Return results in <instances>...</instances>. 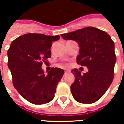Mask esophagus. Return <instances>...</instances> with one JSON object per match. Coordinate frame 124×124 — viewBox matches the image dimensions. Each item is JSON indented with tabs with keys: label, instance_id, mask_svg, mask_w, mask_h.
Segmentation results:
<instances>
[{
	"label": "esophagus",
	"instance_id": "obj_1",
	"mask_svg": "<svg viewBox=\"0 0 124 124\" xmlns=\"http://www.w3.org/2000/svg\"><path fill=\"white\" fill-rule=\"evenodd\" d=\"M69 70H65V73H66V72H68Z\"/></svg>",
	"mask_w": 124,
	"mask_h": 124
}]
</instances>
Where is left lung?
Wrapping results in <instances>:
<instances>
[{
	"mask_svg": "<svg viewBox=\"0 0 124 124\" xmlns=\"http://www.w3.org/2000/svg\"><path fill=\"white\" fill-rule=\"evenodd\" d=\"M61 35L65 40H74L79 43L77 63L88 69L83 74L76 68L72 70L75 77L70 86L73 97L82 103L96 102L106 92L114 78L116 62L114 42L106 31L93 27Z\"/></svg>",
	"mask_w": 124,
	"mask_h": 124,
	"instance_id": "1",
	"label": "left lung"
}]
</instances>
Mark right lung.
Masks as SVG:
<instances>
[{
    "instance_id": "obj_1",
    "label": "right lung",
    "mask_w": 124,
    "mask_h": 124,
    "mask_svg": "<svg viewBox=\"0 0 124 124\" xmlns=\"http://www.w3.org/2000/svg\"><path fill=\"white\" fill-rule=\"evenodd\" d=\"M60 36L30 33L12 41L7 51L8 68L14 88L27 101L33 104H45L54 97L58 83L64 70L52 68L45 74L41 68L43 62L51 57L53 41Z\"/></svg>"
}]
</instances>
